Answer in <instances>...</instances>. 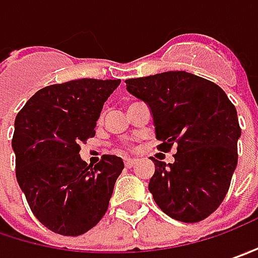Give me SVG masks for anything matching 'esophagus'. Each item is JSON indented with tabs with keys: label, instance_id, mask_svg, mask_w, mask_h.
I'll return each instance as SVG.
<instances>
[{
	"label": "esophagus",
	"instance_id": "esophagus-1",
	"mask_svg": "<svg viewBox=\"0 0 258 258\" xmlns=\"http://www.w3.org/2000/svg\"><path fill=\"white\" fill-rule=\"evenodd\" d=\"M124 163H125V166H127V167H133V166L137 163V160H136V159H125Z\"/></svg>",
	"mask_w": 258,
	"mask_h": 258
}]
</instances>
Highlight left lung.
Returning <instances> with one entry per match:
<instances>
[{"label": "left lung", "instance_id": "obj_1", "mask_svg": "<svg viewBox=\"0 0 258 258\" xmlns=\"http://www.w3.org/2000/svg\"><path fill=\"white\" fill-rule=\"evenodd\" d=\"M127 91L150 107L157 149L174 162L154 160V202L170 218L199 222L221 205L237 167V109L218 85L176 71L127 79Z\"/></svg>", "mask_w": 258, "mask_h": 258}]
</instances>
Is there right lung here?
Masks as SVG:
<instances>
[{"mask_svg":"<svg viewBox=\"0 0 258 258\" xmlns=\"http://www.w3.org/2000/svg\"><path fill=\"white\" fill-rule=\"evenodd\" d=\"M119 79H76L37 91L14 122L16 176L31 212L56 234L76 237L105 215L121 157L105 154L94 167L81 143L95 136L104 102Z\"/></svg>","mask_w":258,"mask_h":258,"instance_id":"right-lung-1","label":"right lung"}]
</instances>
